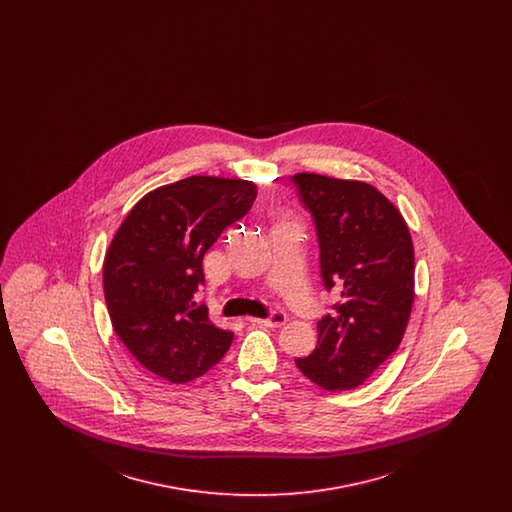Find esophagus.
Segmentation results:
<instances>
[{"mask_svg":"<svg viewBox=\"0 0 512 512\" xmlns=\"http://www.w3.org/2000/svg\"><path fill=\"white\" fill-rule=\"evenodd\" d=\"M286 320H288V317L284 313H274L270 318H249V322L263 324V326H268V328H282L286 324Z\"/></svg>","mask_w":512,"mask_h":512,"instance_id":"34e87169","label":"esophagus"}]
</instances>
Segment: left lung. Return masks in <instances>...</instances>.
I'll list each match as a JSON object with an SVG mask.
<instances>
[{
    "label": "left lung",
    "mask_w": 512,
    "mask_h": 512,
    "mask_svg": "<svg viewBox=\"0 0 512 512\" xmlns=\"http://www.w3.org/2000/svg\"><path fill=\"white\" fill-rule=\"evenodd\" d=\"M313 213L320 267L338 288L336 313L318 320V341L295 365L318 388L347 391L399 347L414 301V247L401 211L361 180L299 172L292 178Z\"/></svg>",
    "instance_id": "8db88e82"
}]
</instances>
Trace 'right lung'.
Here are the masks:
<instances>
[{
    "instance_id": "obj_1",
    "label": "right lung",
    "mask_w": 512,
    "mask_h": 512,
    "mask_svg": "<svg viewBox=\"0 0 512 512\" xmlns=\"http://www.w3.org/2000/svg\"><path fill=\"white\" fill-rule=\"evenodd\" d=\"M257 186L242 178L188 176L144 195L122 220L103 261V293L115 334L151 374L186 384L230 349L194 293L203 255L242 219Z\"/></svg>"
}]
</instances>
